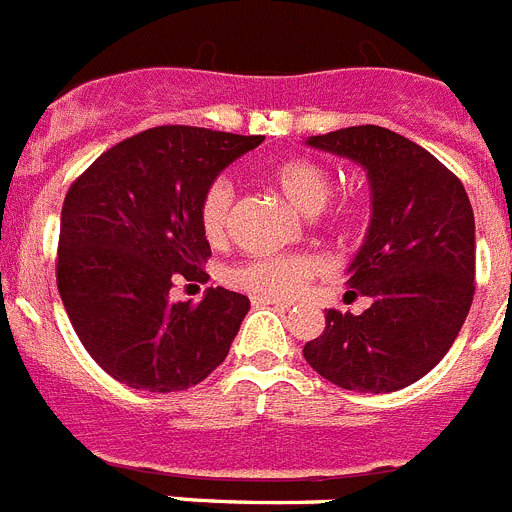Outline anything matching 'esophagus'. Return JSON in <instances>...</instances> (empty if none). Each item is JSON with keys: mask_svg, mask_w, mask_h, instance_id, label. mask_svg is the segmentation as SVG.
I'll return each instance as SVG.
<instances>
[{"mask_svg": "<svg viewBox=\"0 0 512 512\" xmlns=\"http://www.w3.org/2000/svg\"><path fill=\"white\" fill-rule=\"evenodd\" d=\"M253 305H274V307H282V310H289L292 302L277 300V297H253Z\"/></svg>", "mask_w": 512, "mask_h": 512, "instance_id": "esophagus-1", "label": "esophagus"}]
</instances>
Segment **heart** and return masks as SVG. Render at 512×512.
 <instances>
[{"instance_id":"b5f03b06","label":"heart","mask_w":512,"mask_h":512,"mask_svg":"<svg viewBox=\"0 0 512 512\" xmlns=\"http://www.w3.org/2000/svg\"><path fill=\"white\" fill-rule=\"evenodd\" d=\"M269 179L279 187L297 210L318 212L330 197V176L310 158H284L271 166ZM235 189L228 176H217L207 184L200 202V225L210 243H223L233 223ZM320 261L312 253H277L264 259H251L235 266L230 279L238 287L259 297H292L305 287L307 279L318 274Z\"/></svg>"}]
</instances>
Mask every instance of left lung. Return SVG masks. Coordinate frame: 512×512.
<instances>
[{
  "label": "left lung",
  "instance_id": "left-lung-1",
  "mask_svg": "<svg viewBox=\"0 0 512 512\" xmlns=\"http://www.w3.org/2000/svg\"><path fill=\"white\" fill-rule=\"evenodd\" d=\"M307 146L364 166L372 220L348 266L361 315L328 310L307 364L356 392H395L446 356L474 297V212L467 189L436 156L379 125L312 135ZM357 292L354 293L353 289Z\"/></svg>",
  "mask_w": 512,
  "mask_h": 512
}]
</instances>
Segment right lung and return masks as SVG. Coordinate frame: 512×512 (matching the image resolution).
<instances>
[{
  "label": "right lung",
  "instance_id": "add662e5",
  "mask_svg": "<svg viewBox=\"0 0 512 512\" xmlns=\"http://www.w3.org/2000/svg\"><path fill=\"white\" fill-rule=\"evenodd\" d=\"M264 135L161 125L122 140L71 184L61 210L56 282L76 336L133 390L179 392L223 364L246 295L217 287L171 302L176 282H207L200 225L207 184Z\"/></svg>",
  "mask_w": 512,
  "mask_h": 512
}]
</instances>
